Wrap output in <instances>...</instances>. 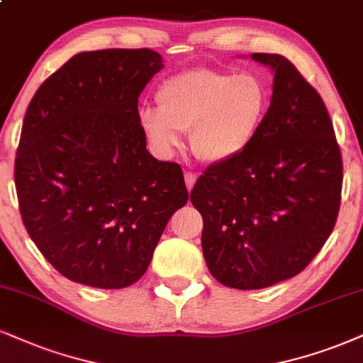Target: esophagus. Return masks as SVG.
<instances>
[{
	"label": "esophagus",
	"mask_w": 363,
	"mask_h": 363,
	"mask_svg": "<svg viewBox=\"0 0 363 363\" xmlns=\"http://www.w3.org/2000/svg\"><path fill=\"white\" fill-rule=\"evenodd\" d=\"M195 182H196V174H195V173H191V172H186V173H185V183H186V189H189V190L194 189Z\"/></svg>",
	"instance_id": "obj_1"
}]
</instances>
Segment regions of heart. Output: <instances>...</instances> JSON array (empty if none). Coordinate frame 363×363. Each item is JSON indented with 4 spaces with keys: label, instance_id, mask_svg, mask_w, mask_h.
Here are the masks:
<instances>
[{
    "label": "heart",
    "instance_id": "b5f03b06",
    "mask_svg": "<svg viewBox=\"0 0 363 363\" xmlns=\"http://www.w3.org/2000/svg\"><path fill=\"white\" fill-rule=\"evenodd\" d=\"M269 102V89L257 75L195 67L160 84L158 107H143L140 126L164 156L173 155L182 146V133L190 131L196 158L220 164L252 145Z\"/></svg>",
    "mask_w": 363,
    "mask_h": 363
}]
</instances>
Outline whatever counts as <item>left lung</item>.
I'll return each mask as SVG.
<instances>
[{
    "label": "left lung",
    "mask_w": 363,
    "mask_h": 363,
    "mask_svg": "<svg viewBox=\"0 0 363 363\" xmlns=\"http://www.w3.org/2000/svg\"><path fill=\"white\" fill-rule=\"evenodd\" d=\"M250 58L274 72L266 119L252 145L205 169L190 195L210 274L235 289L269 288L305 269L332 234L343 182L316 89L283 55Z\"/></svg>",
    "instance_id": "8db88e82"
}]
</instances>
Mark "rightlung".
I'll list each match as a JSON object with an SVG mask.
<instances>
[{
  "label": "right lung",
  "instance_id": "right-lung-1",
  "mask_svg": "<svg viewBox=\"0 0 363 363\" xmlns=\"http://www.w3.org/2000/svg\"><path fill=\"white\" fill-rule=\"evenodd\" d=\"M163 58L150 48L82 52L26 109L15 160L20 213L67 279L121 289L145 274L189 200L180 164L146 150L138 99Z\"/></svg>",
  "mask_w": 363,
  "mask_h": 363
}]
</instances>
